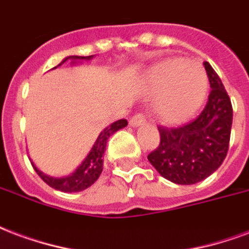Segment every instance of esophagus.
Here are the masks:
<instances>
[{"instance_id":"obj_1","label":"esophagus","mask_w":249,"mask_h":249,"mask_svg":"<svg viewBox=\"0 0 249 249\" xmlns=\"http://www.w3.org/2000/svg\"><path fill=\"white\" fill-rule=\"evenodd\" d=\"M130 125L132 126H139V125H142L145 123V116L142 113H136V115L130 119Z\"/></svg>"}]
</instances>
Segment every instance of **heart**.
<instances>
[{
    "label": "heart",
    "instance_id": "b5f03b06",
    "mask_svg": "<svg viewBox=\"0 0 249 249\" xmlns=\"http://www.w3.org/2000/svg\"><path fill=\"white\" fill-rule=\"evenodd\" d=\"M154 89L162 92L157 112L167 124H179L199 109L209 89V80L199 64L167 60L150 73Z\"/></svg>",
    "mask_w": 249,
    "mask_h": 249
}]
</instances>
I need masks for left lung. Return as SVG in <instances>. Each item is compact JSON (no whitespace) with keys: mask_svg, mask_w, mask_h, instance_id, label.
Returning a JSON list of instances; mask_svg holds the SVG:
<instances>
[{"mask_svg":"<svg viewBox=\"0 0 249 249\" xmlns=\"http://www.w3.org/2000/svg\"><path fill=\"white\" fill-rule=\"evenodd\" d=\"M203 64L211 87L203 110L179 126L160 125V145L148 154L154 169L178 185H194L211 176L223 163L230 145L231 99L209 62Z\"/></svg>","mask_w":249,"mask_h":249,"instance_id":"8db88e82","label":"left lung"}]
</instances>
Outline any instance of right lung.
Returning <instances> with one entry per match:
<instances>
[{
	"label": "right lung",
	"mask_w": 249,
	"mask_h": 249,
	"mask_svg": "<svg viewBox=\"0 0 249 249\" xmlns=\"http://www.w3.org/2000/svg\"><path fill=\"white\" fill-rule=\"evenodd\" d=\"M91 56H68L62 62L64 63L67 59H72V60H89ZM128 125V121L125 119L119 120L113 124H110L108 128L103 130L100 136L97 137L96 142L91 149V152L87 156V158L83 161L80 166L72 173L71 176L64 177V178H54V177H49L43 174L34 166V163L31 162V165L36 171V174L46 182L50 187H53L55 190L63 191V193H78V191L86 190L87 187L93 185L97 181V178L100 177L101 171H103V156H104V150L107 148V140L109 139L110 134H113L121 128H124Z\"/></svg>",
	"instance_id": "right-lung-1"
}]
</instances>
